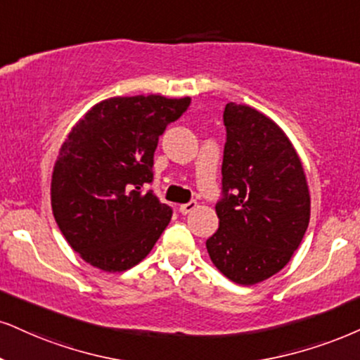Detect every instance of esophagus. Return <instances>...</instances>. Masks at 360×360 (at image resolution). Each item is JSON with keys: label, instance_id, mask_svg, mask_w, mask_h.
<instances>
[{"label": "esophagus", "instance_id": "esophagus-1", "mask_svg": "<svg viewBox=\"0 0 360 360\" xmlns=\"http://www.w3.org/2000/svg\"><path fill=\"white\" fill-rule=\"evenodd\" d=\"M195 208H197V202L190 200L188 203H184V205H180V212L184 215H187V214H192Z\"/></svg>", "mask_w": 360, "mask_h": 360}]
</instances>
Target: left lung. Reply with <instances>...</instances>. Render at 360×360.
Here are the masks:
<instances>
[{
    "instance_id": "left-lung-1",
    "label": "left lung",
    "mask_w": 360,
    "mask_h": 360,
    "mask_svg": "<svg viewBox=\"0 0 360 360\" xmlns=\"http://www.w3.org/2000/svg\"><path fill=\"white\" fill-rule=\"evenodd\" d=\"M219 230L207 240L225 277L254 285L282 270L310 219L307 180L294 145L277 123L247 105L227 103Z\"/></svg>"
}]
</instances>
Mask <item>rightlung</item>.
Listing matches in <instances>:
<instances>
[{"instance_id": "add662e5", "label": "right lung", "mask_w": 360, "mask_h": 360, "mask_svg": "<svg viewBox=\"0 0 360 360\" xmlns=\"http://www.w3.org/2000/svg\"><path fill=\"white\" fill-rule=\"evenodd\" d=\"M190 98L115 96L88 110L68 133L51 176V208L77 254L105 272H123L150 254L172 208L145 187L168 123Z\"/></svg>"}]
</instances>
